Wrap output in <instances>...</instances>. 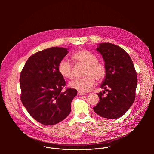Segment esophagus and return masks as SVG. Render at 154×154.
<instances>
[{
  "instance_id": "obj_1",
  "label": "esophagus",
  "mask_w": 154,
  "mask_h": 154,
  "mask_svg": "<svg viewBox=\"0 0 154 154\" xmlns=\"http://www.w3.org/2000/svg\"><path fill=\"white\" fill-rule=\"evenodd\" d=\"M77 94H78L79 96H82V95H85V94H86V93H83V92H81V91H78Z\"/></svg>"
}]
</instances>
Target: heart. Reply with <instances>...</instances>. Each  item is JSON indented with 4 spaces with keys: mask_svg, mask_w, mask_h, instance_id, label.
I'll list each match as a JSON object with an SVG mask.
<instances>
[{
    "mask_svg": "<svg viewBox=\"0 0 154 154\" xmlns=\"http://www.w3.org/2000/svg\"><path fill=\"white\" fill-rule=\"evenodd\" d=\"M75 64L86 66L84 71L85 77L75 80L69 83V86L81 92L90 91L95 83V79L100 82L106 74V69L103 63L97 61V56L93 52L86 49L76 51L72 55ZM58 71L60 75L66 79L74 78L73 67L66 58L61 60L58 65Z\"/></svg>",
    "mask_w": 154,
    "mask_h": 154,
    "instance_id": "1",
    "label": "heart"
}]
</instances>
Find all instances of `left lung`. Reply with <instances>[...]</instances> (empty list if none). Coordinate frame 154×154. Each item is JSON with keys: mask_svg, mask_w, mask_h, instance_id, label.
<instances>
[{"mask_svg": "<svg viewBox=\"0 0 154 154\" xmlns=\"http://www.w3.org/2000/svg\"><path fill=\"white\" fill-rule=\"evenodd\" d=\"M97 51L102 55L106 74L97 93L99 102L93 108L100 116L115 119L123 116L134 102L137 74L128 53L112 43H100Z\"/></svg>", "mask_w": 154, "mask_h": 154, "instance_id": "8db88e82", "label": "left lung"}]
</instances>
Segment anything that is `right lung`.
<instances>
[{"label": "right lung", "mask_w": 154, "mask_h": 154, "mask_svg": "<svg viewBox=\"0 0 154 154\" xmlns=\"http://www.w3.org/2000/svg\"><path fill=\"white\" fill-rule=\"evenodd\" d=\"M68 53V49L59 47L39 51L29 57L20 72L21 102L42 124H56L71 112L77 91L71 88L62 91L66 82L58 71V63Z\"/></svg>", "instance_id": "obj_1"}]
</instances>
